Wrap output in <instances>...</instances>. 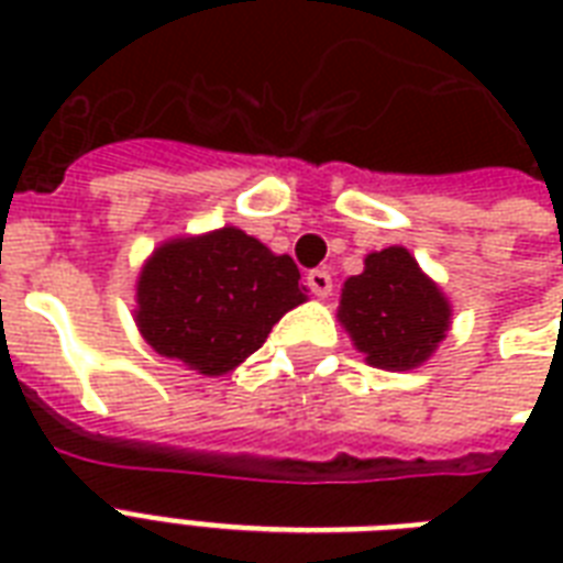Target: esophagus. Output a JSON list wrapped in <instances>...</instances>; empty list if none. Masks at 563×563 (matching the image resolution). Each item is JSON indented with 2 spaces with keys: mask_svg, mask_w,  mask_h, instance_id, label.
Here are the masks:
<instances>
[{
  "mask_svg": "<svg viewBox=\"0 0 563 563\" xmlns=\"http://www.w3.org/2000/svg\"><path fill=\"white\" fill-rule=\"evenodd\" d=\"M307 286L316 291L318 298H327V295L333 291V277H330L327 268H312V272L307 274Z\"/></svg>",
  "mask_w": 563,
  "mask_h": 563,
  "instance_id": "esophagus-1",
  "label": "esophagus"
}]
</instances>
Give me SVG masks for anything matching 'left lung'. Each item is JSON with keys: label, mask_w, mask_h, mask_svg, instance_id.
<instances>
[{"label": "left lung", "mask_w": 563, "mask_h": 563, "mask_svg": "<svg viewBox=\"0 0 563 563\" xmlns=\"http://www.w3.org/2000/svg\"><path fill=\"white\" fill-rule=\"evenodd\" d=\"M450 312L444 291L400 245L365 256V272L344 283L339 303V321L356 351L385 371L427 362L450 330Z\"/></svg>", "instance_id": "obj_1"}]
</instances>
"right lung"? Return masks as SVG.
<instances>
[{
  "mask_svg": "<svg viewBox=\"0 0 563 563\" xmlns=\"http://www.w3.org/2000/svg\"><path fill=\"white\" fill-rule=\"evenodd\" d=\"M291 256L239 228L172 239L136 280V327L154 351L203 376L245 362L307 300Z\"/></svg>",
  "mask_w": 563,
  "mask_h": 563,
  "instance_id": "add662e5",
  "label": "right lung"
}]
</instances>
